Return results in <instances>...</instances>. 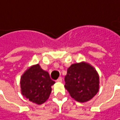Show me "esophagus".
<instances>
[{"label":"esophagus","mask_w":120,"mask_h":120,"mask_svg":"<svg viewBox=\"0 0 120 120\" xmlns=\"http://www.w3.org/2000/svg\"><path fill=\"white\" fill-rule=\"evenodd\" d=\"M56 81L58 82H62V79H61V77H59V78L56 80Z\"/></svg>","instance_id":"1"}]
</instances>
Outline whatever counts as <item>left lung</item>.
I'll return each instance as SVG.
<instances>
[{"instance_id": "left-lung-1", "label": "left lung", "mask_w": 120, "mask_h": 120, "mask_svg": "<svg viewBox=\"0 0 120 120\" xmlns=\"http://www.w3.org/2000/svg\"><path fill=\"white\" fill-rule=\"evenodd\" d=\"M65 81V88L70 96L81 103L91 100L100 88L98 73L94 67L85 61L71 65L68 69Z\"/></svg>"}]
</instances>
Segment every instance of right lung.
I'll use <instances>...</instances> for the list:
<instances>
[{"label": "right lung", "instance_id": "add662e5", "mask_svg": "<svg viewBox=\"0 0 120 120\" xmlns=\"http://www.w3.org/2000/svg\"><path fill=\"white\" fill-rule=\"evenodd\" d=\"M55 83L48 72L42 70L39 64L33 65L20 77L21 93L30 102L41 105L48 99L52 91L51 86Z\"/></svg>", "mask_w": 120, "mask_h": 120}]
</instances>
